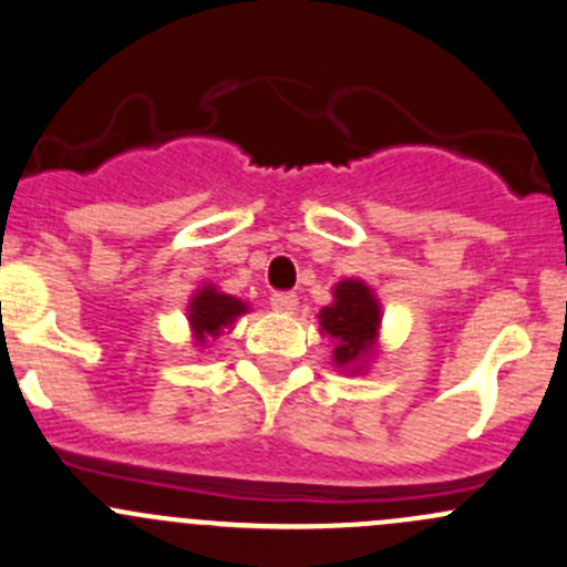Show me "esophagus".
I'll return each mask as SVG.
<instances>
[{
    "label": "esophagus",
    "instance_id": "obj_1",
    "mask_svg": "<svg viewBox=\"0 0 567 567\" xmlns=\"http://www.w3.org/2000/svg\"><path fill=\"white\" fill-rule=\"evenodd\" d=\"M271 307L277 312H293L296 307H299V299H296V293H290V290H279V293L271 296Z\"/></svg>",
    "mask_w": 567,
    "mask_h": 567
}]
</instances>
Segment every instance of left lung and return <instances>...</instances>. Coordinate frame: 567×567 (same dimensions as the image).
Here are the masks:
<instances>
[{"mask_svg": "<svg viewBox=\"0 0 567 567\" xmlns=\"http://www.w3.org/2000/svg\"><path fill=\"white\" fill-rule=\"evenodd\" d=\"M320 329L334 337V362L357 364L373 348L381 310L370 288L359 279H342L334 288V301L320 310Z\"/></svg>", "mask_w": 567, "mask_h": 567, "instance_id": "left-lung-1", "label": "left lung"}]
</instances>
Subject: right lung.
<instances>
[{
	"mask_svg": "<svg viewBox=\"0 0 567 567\" xmlns=\"http://www.w3.org/2000/svg\"><path fill=\"white\" fill-rule=\"evenodd\" d=\"M241 312H247V305L233 296L219 293L216 288H203L188 305V320H192L194 337L205 342V337H216L225 326H230Z\"/></svg>",
	"mask_w": 567,
	"mask_h": 567,
	"instance_id": "right-lung-1",
	"label": "right lung"
}]
</instances>
